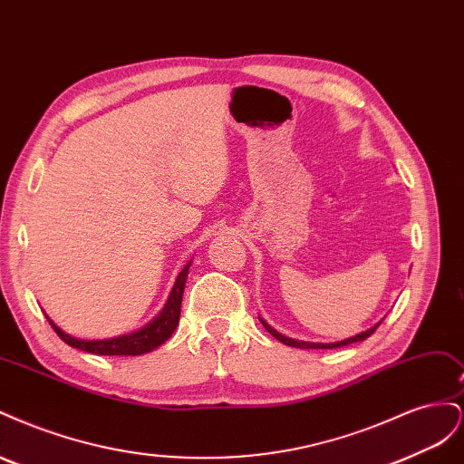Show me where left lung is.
I'll return each instance as SVG.
<instances>
[{"label":"left lung","mask_w":464,"mask_h":464,"mask_svg":"<svg viewBox=\"0 0 464 464\" xmlns=\"http://www.w3.org/2000/svg\"><path fill=\"white\" fill-rule=\"evenodd\" d=\"M259 321L263 323V327L269 331L276 341H280L283 344H286V346H296V348H339V346H346V344H353V343H362V341H366L370 334H373L375 333V329L382 325V321L377 323V325H373V327H370L368 331H362L360 334H356V336H350V339H344V341H339V343H310V341H296V339H290V336H285L283 333H278L276 329H273L269 323H266L265 319H261L259 317Z\"/></svg>","instance_id":"obj_1"}]
</instances>
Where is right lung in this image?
Masks as SVG:
<instances>
[{"label":"right lung","instance_id":"obj_1","mask_svg":"<svg viewBox=\"0 0 464 464\" xmlns=\"http://www.w3.org/2000/svg\"><path fill=\"white\" fill-rule=\"evenodd\" d=\"M189 265L191 261L178 275L170 296H168L160 314L152 321H149L145 327L137 329L133 333L111 336V339H102V341L77 339V336H72L69 333L62 331L48 315L46 317L50 321L52 329L58 333V336L63 343H67L73 348L85 350V353L98 354V356H141V354L152 353L154 348H159L160 344H164L168 339H170L172 333L178 327L179 312H181V296H184Z\"/></svg>","mask_w":464,"mask_h":464}]
</instances>
